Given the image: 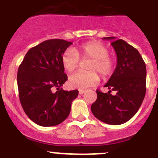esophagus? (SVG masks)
Wrapping results in <instances>:
<instances>
[{"instance_id":"34e87169","label":"esophagus","mask_w":158,"mask_h":158,"mask_svg":"<svg viewBox=\"0 0 158 158\" xmlns=\"http://www.w3.org/2000/svg\"><path fill=\"white\" fill-rule=\"evenodd\" d=\"M85 90H84V89H79V94H80V95H82V94H83V93H85Z\"/></svg>"}]
</instances>
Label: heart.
<instances>
[{"instance_id": "b5f03b06", "label": "heart", "mask_w": 158, "mask_h": 158, "mask_svg": "<svg viewBox=\"0 0 158 158\" xmlns=\"http://www.w3.org/2000/svg\"><path fill=\"white\" fill-rule=\"evenodd\" d=\"M79 55L82 59H92L88 65L89 72H78L70 76L69 84L70 87L85 89L96 85L99 80L97 73L103 78L109 77L114 71L115 61L109 56V49L99 42H88L79 45L76 51L68 48L62 57L64 69L72 73L77 69L79 64Z\"/></svg>"}]
</instances>
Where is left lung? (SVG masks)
<instances>
[{
	"mask_svg": "<svg viewBox=\"0 0 158 158\" xmlns=\"http://www.w3.org/2000/svg\"><path fill=\"white\" fill-rule=\"evenodd\" d=\"M113 40L117 62L114 72L104 86L108 93L96 90L97 99L91 110L98 120L107 124L120 125L130 120L138 111L146 93L147 70L144 61L132 45L115 37L102 38ZM116 91L113 96L110 93Z\"/></svg>",
	"mask_w": 158,
	"mask_h": 158,
	"instance_id": "1",
	"label": "left lung"
}]
</instances>
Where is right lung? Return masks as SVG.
Listing matches in <instances>:
<instances>
[{"instance_id": "add662e5", "label": "right lung", "mask_w": 158, "mask_h": 158, "mask_svg": "<svg viewBox=\"0 0 158 158\" xmlns=\"http://www.w3.org/2000/svg\"><path fill=\"white\" fill-rule=\"evenodd\" d=\"M72 44L62 39L45 41L26 53L18 68L20 102L27 116L39 126L62 123L79 94L77 89L65 91L62 88L68 79L62 57Z\"/></svg>"}]
</instances>
